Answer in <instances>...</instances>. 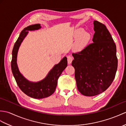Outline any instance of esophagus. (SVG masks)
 <instances>
[{
  "instance_id": "1",
  "label": "esophagus",
  "mask_w": 126,
  "mask_h": 126,
  "mask_svg": "<svg viewBox=\"0 0 126 126\" xmlns=\"http://www.w3.org/2000/svg\"><path fill=\"white\" fill-rule=\"evenodd\" d=\"M67 58H68V63L69 64H70L73 60V57L71 56H68Z\"/></svg>"
}]
</instances>
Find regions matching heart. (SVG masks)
<instances>
[{
	"label": "heart",
	"mask_w": 126,
	"mask_h": 126,
	"mask_svg": "<svg viewBox=\"0 0 126 126\" xmlns=\"http://www.w3.org/2000/svg\"><path fill=\"white\" fill-rule=\"evenodd\" d=\"M84 31L83 30H80L78 32L79 34H80L83 33ZM90 39V34L87 32H84L81 35L79 38L78 39L77 46L79 49H83L85 47L87 43H89V40Z\"/></svg>",
	"instance_id": "b5f03b06"
}]
</instances>
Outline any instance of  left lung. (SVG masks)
Wrapping results in <instances>:
<instances>
[{"instance_id":"obj_1","label":"left lung","mask_w":126,"mask_h":126,"mask_svg":"<svg viewBox=\"0 0 126 126\" xmlns=\"http://www.w3.org/2000/svg\"><path fill=\"white\" fill-rule=\"evenodd\" d=\"M92 41L82 50L73 53L72 65L78 90L94 96L106 90L113 82L118 68L116 48L106 27L94 21Z\"/></svg>"}]
</instances>
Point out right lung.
<instances>
[{
    "instance_id": "add662e5",
    "label": "right lung",
    "mask_w": 126,
    "mask_h": 126,
    "mask_svg": "<svg viewBox=\"0 0 126 126\" xmlns=\"http://www.w3.org/2000/svg\"><path fill=\"white\" fill-rule=\"evenodd\" d=\"M41 28L40 24L30 25L25 28L14 44L12 50L11 69L13 76L19 88L26 95L34 99H43L53 93L56 88L58 79L68 64L66 57L55 64L46 77L42 80L33 82L27 79L20 72L17 64V55L19 49L23 40L28 34V31L38 30Z\"/></svg>"
}]
</instances>
